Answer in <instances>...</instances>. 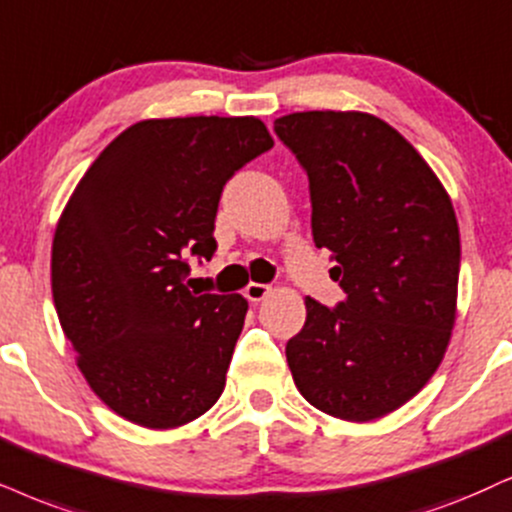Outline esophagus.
Wrapping results in <instances>:
<instances>
[{"label": "esophagus", "mask_w": 512, "mask_h": 512, "mask_svg": "<svg viewBox=\"0 0 512 512\" xmlns=\"http://www.w3.org/2000/svg\"><path fill=\"white\" fill-rule=\"evenodd\" d=\"M269 293H271V286H264V283H248L243 295L248 297L250 302H262Z\"/></svg>", "instance_id": "obj_1"}]
</instances>
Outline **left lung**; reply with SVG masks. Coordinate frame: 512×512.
I'll use <instances>...</instances> for the list:
<instances>
[{
    "instance_id": "obj_1",
    "label": "left lung",
    "mask_w": 512,
    "mask_h": 512,
    "mask_svg": "<svg viewBox=\"0 0 512 512\" xmlns=\"http://www.w3.org/2000/svg\"><path fill=\"white\" fill-rule=\"evenodd\" d=\"M274 132L307 172L314 243L331 250V278L347 295L333 309L304 297L290 373L328 416L383 418L423 390L449 347L461 269L454 205L423 155L371 113H290Z\"/></svg>"
}]
</instances>
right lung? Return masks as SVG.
Returning <instances> with one entry per match:
<instances>
[{"instance_id": "1", "label": "right lung", "mask_w": 512, "mask_h": 512, "mask_svg": "<svg viewBox=\"0 0 512 512\" xmlns=\"http://www.w3.org/2000/svg\"><path fill=\"white\" fill-rule=\"evenodd\" d=\"M274 146L262 120H141L75 186L51 245V290L77 368L108 409L170 430L215 406L243 295H196L186 257L217 250L224 184Z\"/></svg>"}]
</instances>
